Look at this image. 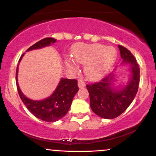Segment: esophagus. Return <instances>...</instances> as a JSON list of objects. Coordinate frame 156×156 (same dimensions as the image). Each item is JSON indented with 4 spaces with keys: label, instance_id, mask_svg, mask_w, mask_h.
<instances>
[{
    "label": "esophagus",
    "instance_id": "obj_1",
    "mask_svg": "<svg viewBox=\"0 0 156 156\" xmlns=\"http://www.w3.org/2000/svg\"><path fill=\"white\" fill-rule=\"evenodd\" d=\"M78 85L79 87H85V82L82 79H79L78 81Z\"/></svg>",
    "mask_w": 156,
    "mask_h": 156
}]
</instances>
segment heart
I'll use <instances>...</instances> for the list:
<instances>
[{
	"instance_id": "heart-1",
	"label": "heart",
	"mask_w": 156,
	"mask_h": 156,
	"mask_svg": "<svg viewBox=\"0 0 156 156\" xmlns=\"http://www.w3.org/2000/svg\"><path fill=\"white\" fill-rule=\"evenodd\" d=\"M72 55L75 62L84 64V71L90 79H97L107 73L116 58L115 49L100 44H78L72 48ZM69 68L75 69L74 62L66 59Z\"/></svg>"
}]
</instances>
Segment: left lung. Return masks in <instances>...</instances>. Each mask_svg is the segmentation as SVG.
Here are the masks:
<instances>
[{
    "mask_svg": "<svg viewBox=\"0 0 156 156\" xmlns=\"http://www.w3.org/2000/svg\"><path fill=\"white\" fill-rule=\"evenodd\" d=\"M123 63L129 64L131 76L127 85L115 88V74L111 73L99 82L87 84L90 108L95 114L106 119L118 117L127 109L134 99L140 82V68L133 55L122 45H119Z\"/></svg>",
    "mask_w": 156,
    "mask_h": 156,
    "instance_id": "obj_1",
    "label": "left lung"
}]
</instances>
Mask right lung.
Instances as JSON below:
<instances>
[{"label": "right lung", "mask_w": 156, "mask_h": 156, "mask_svg": "<svg viewBox=\"0 0 156 156\" xmlns=\"http://www.w3.org/2000/svg\"><path fill=\"white\" fill-rule=\"evenodd\" d=\"M56 41V39L52 37H46L30 47L27 51L50 46L51 44L55 43ZM23 55L24 53L20 57L19 62L22 59ZM17 75L18 66L16 72V81L19 95L22 101L26 105L30 112L32 113L37 119H41L44 122H56L65 116L70 108L74 96L79 90L77 80L61 78L57 87L50 97L42 100H32L27 98L22 93L17 81Z\"/></svg>", "instance_id": "right-lung-1"}]
</instances>
